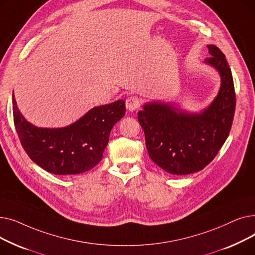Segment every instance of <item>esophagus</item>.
<instances>
[{
  "label": "esophagus",
  "mask_w": 255,
  "mask_h": 255,
  "mask_svg": "<svg viewBox=\"0 0 255 255\" xmlns=\"http://www.w3.org/2000/svg\"><path fill=\"white\" fill-rule=\"evenodd\" d=\"M140 106V99L136 96H130L126 99V107L130 112L137 110Z\"/></svg>",
  "instance_id": "esophagus-1"
}]
</instances>
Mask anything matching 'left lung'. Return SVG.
Segmentation results:
<instances>
[{"label":"left lung","instance_id":"left-lung-1","mask_svg":"<svg viewBox=\"0 0 255 255\" xmlns=\"http://www.w3.org/2000/svg\"><path fill=\"white\" fill-rule=\"evenodd\" d=\"M206 63L219 71L221 88L202 114H188L169 104L153 102L138 112L150 158L172 175H188L205 168L218 154L233 125L236 93L224 53L208 45Z\"/></svg>","mask_w":255,"mask_h":255}]
</instances>
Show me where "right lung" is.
Segmentation results:
<instances>
[{"mask_svg": "<svg viewBox=\"0 0 255 255\" xmlns=\"http://www.w3.org/2000/svg\"><path fill=\"white\" fill-rule=\"evenodd\" d=\"M13 121L32 161L53 175H76L98 164L114 125L125 115V101L92 109L65 128H37L26 122L12 94Z\"/></svg>", "mask_w": 255, "mask_h": 255, "instance_id": "add662e5", "label": "right lung"}]
</instances>
